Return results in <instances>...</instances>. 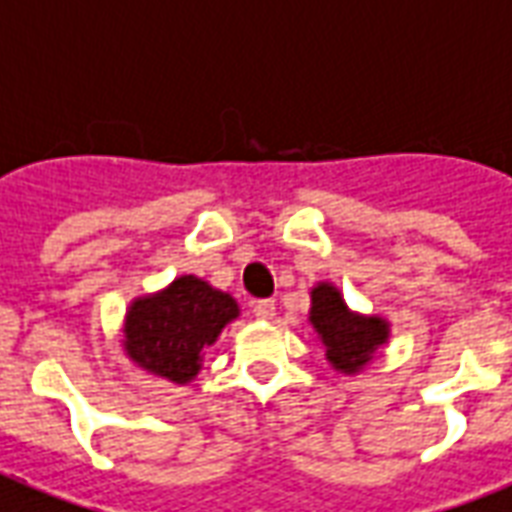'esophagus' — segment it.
Wrapping results in <instances>:
<instances>
[{
  "label": "esophagus",
  "mask_w": 512,
  "mask_h": 512,
  "mask_svg": "<svg viewBox=\"0 0 512 512\" xmlns=\"http://www.w3.org/2000/svg\"><path fill=\"white\" fill-rule=\"evenodd\" d=\"M253 313H256V319H272L275 316V302L272 300H256L253 302Z\"/></svg>",
  "instance_id": "34e87169"
}]
</instances>
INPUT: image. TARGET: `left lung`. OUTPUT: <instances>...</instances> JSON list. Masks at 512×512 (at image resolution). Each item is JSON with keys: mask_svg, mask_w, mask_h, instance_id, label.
<instances>
[{"mask_svg": "<svg viewBox=\"0 0 512 512\" xmlns=\"http://www.w3.org/2000/svg\"><path fill=\"white\" fill-rule=\"evenodd\" d=\"M311 300V324L327 346V360L343 374L363 368L371 354L387 341V324L376 316H357L349 311L338 289L330 283L316 286Z\"/></svg>", "mask_w": 512, "mask_h": 512, "instance_id": "8db88e82", "label": "left lung"}]
</instances>
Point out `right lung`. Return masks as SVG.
Here are the masks:
<instances>
[{
  "instance_id": "right-lung-1",
  "label": "right lung",
  "mask_w": 512,
  "mask_h": 512,
  "mask_svg": "<svg viewBox=\"0 0 512 512\" xmlns=\"http://www.w3.org/2000/svg\"><path fill=\"white\" fill-rule=\"evenodd\" d=\"M237 316V302L193 275H182L158 297L130 305L125 349L141 368L185 384L199 374L201 352Z\"/></svg>"
}]
</instances>
